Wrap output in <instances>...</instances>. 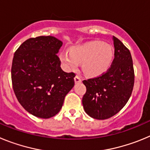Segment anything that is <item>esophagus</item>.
<instances>
[{
  "label": "esophagus",
  "instance_id": "esophagus-1",
  "mask_svg": "<svg viewBox=\"0 0 150 150\" xmlns=\"http://www.w3.org/2000/svg\"><path fill=\"white\" fill-rule=\"evenodd\" d=\"M74 81H75V83L76 84H78V83H80L82 82V79L79 77L78 76H76L74 77Z\"/></svg>",
  "mask_w": 150,
  "mask_h": 150
}]
</instances>
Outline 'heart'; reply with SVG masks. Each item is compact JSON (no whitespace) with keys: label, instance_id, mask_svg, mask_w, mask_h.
I'll list each match as a JSON object with an SVG mask.
<instances>
[{"label":"heart","instance_id":"b5f03b06","mask_svg":"<svg viewBox=\"0 0 150 150\" xmlns=\"http://www.w3.org/2000/svg\"><path fill=\"white\" fill-rule=\"evenodd\" d=\"M114 52L112 46L99 40L91 41L73 47L69 52L60 54L61 62L69 70H76L83 62V70L91 77H97L110 67Z\"/></svg>","mask_w":150,"mask_h":150}]
</instances>
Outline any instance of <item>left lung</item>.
Here are the masks:
<instances>
[{"mask_svg":"<svg viewBox=\"0 0 150 150\" xmlns=\"http://www.w3.org/2000/svg\"><path fill=\"white\" fill-rule=\"evenodd\" d=\"M114 59L111 67L99 77L83 80L86 92L83 105L87 114L96 120H107L126 104L134 83L133 62L130 51L118 38L112 37Z\"/></svg>","mask_w":150,"mask_h":150,"instance_id":"left-lung-1","label":"left lung"}]
</instances>
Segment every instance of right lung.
I'll use <instances>...</instances> for the list:
<instances>
[{
  "label": "right lung",
  "mask_w": 150,
  "mask_h": 150,
  "mask_svg": "<svg viewBox=\"0 0 150 150\" xmlns=\"http://www.w3.org/2000/svg\"><path fill=\"white\" fill-rule=\"evenodd\" d=\"M62 41L52 36L30 38L16 51L11 69L15 95L25 110L49 119L59 113L74 86V73H66L57 56Z\"/></svg>",
  "instance_id": "1"
}]
</instances>
